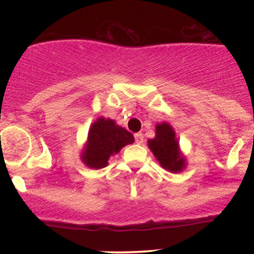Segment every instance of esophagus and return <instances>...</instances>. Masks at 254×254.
I'll return each instance as SVG.
<instances>
[{"label":"esophagus","mask_w":254,"mask_h":254,"mask_svg":"<svg viewBox=\"0 0 254 254\" xmlns=\"http://www.w3.org/2000/svg\"><path fill=\"white\" fill-rule=\"evenodd\" d=\"M133 136H135V142H136L137 144H142V143H143L144 137H143V135H142L141 132H136Z\"/></svg>","instance_id":"esophagus-1"}]
</instances>
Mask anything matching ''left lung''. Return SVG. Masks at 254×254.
I'll return each instance as SVG.
<instances>
[{
	"mask_svg": "<svg viewBox=\"0 0 254 254\" xmlns=\"http://www.w3.org/2000/svg\"><path fill=\"white\" fill-rule=\"evenodd\" d=\"M148 145L160 165L166 170L178 173L185 167V160L180 155L176 133L170 124H157L155 138L149 139Z\"/></svg>",
	"mask_w": 254,
	"mask_h": 254,
	"instance_id": "left-lung-1",
	"label": "left lung"
}]
</instances>
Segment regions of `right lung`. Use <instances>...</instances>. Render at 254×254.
<instances>
[{"instance_id":"1","label":"right lung","mask_w":254,"mask_h":254,"mask_svg":"<svg viewBox=\"0 0 254 254\" xmlns=\"http://www.w3.org/2000/svg\"><path fill=\"white\" fill-rule=\"evenodd\" d=\"M132 142L133 136L129 131L116 125L112 119L99 118L89 129L82 160L90 168L99 170L106 167L111 156Z\"/></svg>"}]
</instances>
